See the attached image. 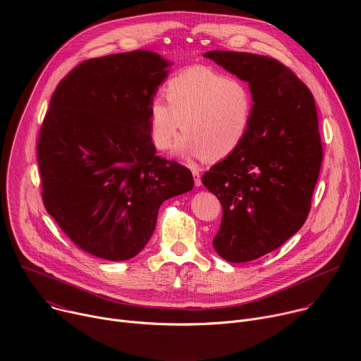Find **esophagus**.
I'll return each instance as SVG.
<instances>
[{"mask_svg": "<svg viewBox=\"0 0 361 361\" xmlns=\"http://www.w3.org/2000/svg\"><path fill=\"white\" fill-rule=\"evenodd\" d=\"M191 171H192V177H194V184H195L197 187H200V185H201V176H200V171H198L197 169H192Z\"/></svg>", "mask_w": 361, "mask_h": 361, "instance_id": "1", "label": "esophagus"}]
</instances>
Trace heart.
<instances>
[{
    "label": "heart",
    "mask_w": 361,
    "mask_h": 361,
    "mask_svg": "<svg viewBox=\"0 0 361 361\" xmlns=\"http://www.w3.org/2000/svg\"><path fill=\"white\" fill-rule=\"evenodd\" d=\"M166 101L149 104L148 133L152 145L169 149L177 134V151L185 157L223 160L245 141L255 99L247 81L212 67L194 66L171 77Z\"/></svg>",
    "instance_id": "obj_1"
}]
</instances>
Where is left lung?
<instances>
[{
	"label": "left lung",
	"mask_w": 361,
	"mask_h": 361,
	"mask_svg": "<svg viewBox=\"0 0 361 361\" xmlns=\"http://www.w3.org/2000/svg\"><path fill=\"white\" fill-rule=\"evenodd\" d=\"M204 57L248 82L255 113L243 145L201 177L223 205L214 250L230 263L271 252L312 209L323 145L312 91L276 59L209 51Z\"/></svg>",
	"instance_id": "obj_1"
}]
</instances>
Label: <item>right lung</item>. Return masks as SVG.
<instances>
[{"mask_svg":"<svg viewBox=\"0 0 361 361\" xmlns=\"http://www.w3.org/2000/svg\"><path fill=\"white\" fill-rule=\"evenodd\" d=\"M169 66L144 49L82 61L57 85L41 124L44 207L99 259L138 254L160 205L194 185L187 167L157 156L148 133L149 104Z\"/></svg>","mask_w":361,"mask_h":361,"instance_id":"1","label":"right lung"}]
</instances>
